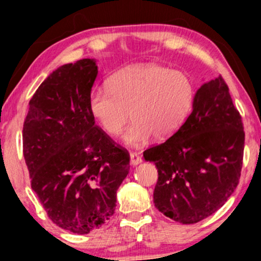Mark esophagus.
<instances>
[{
  "label": "esophagus",
  "mask_w": 261,
  "mask_h": 261,
  "mask_svg": "<svg viewBox=\"0 0 261 261\" xmlns=\"http://www.w3.org/2000/svg\"><path fill=\"white\" fill-rule=\"evenodd\" d=\"M130 158H131L130 162L133 166H137V164H140L141 162H142V157H141L139 153H136V152H131Z\"/></svg>",
  "instance_id": "34e87169"
}]
</instances>
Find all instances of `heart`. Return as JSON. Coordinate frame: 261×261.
Returning a JSON list of instances; mask_svg holds the SVG:
<instances>
[{
	"instance_id": "b5f03b06",
	"label": "heart",
	"mask_w": 261,
	"mask_h": 261,
	"mask_svg": "<svg viewBox=\"0 0 261 261\" xmlns=\"http://www.w3.org/2000/svg\"><path fill=\"white\" fill-rule=\"evenodd\" d=\"M195 89L180 71L161 65H133L109 77L107 88H95L88 95V109L109 136L122 131L131 116L133 124L124 140L142 146L154 136H172L187 120L194 106Z\"/></svg>"
}]
</instances>
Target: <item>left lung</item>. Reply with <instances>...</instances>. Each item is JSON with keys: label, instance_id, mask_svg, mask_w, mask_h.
<instances>
[{"label": "left lung", "instance_id": "obj_1", "mask_svg": "<svg viewBox=\"0 0 261 261\" xmlns=\"http://www.w3.org/2000/svg\"><path fill=\"white\" fill-rule=\"evenodd\" d=\"M244 136L222 76L203 83L180 128L143 152L158 170L155 207L182 224L199 222L222 207L241 178Z\"/></svg>", "mask_w": 261, "mask_h": 261}]
</instances>
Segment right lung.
I'll return each mask as SVG.
<instances>
[{
  "label": "right lung",
  "instance_id": "add662e5",
  "mask_svg": "<svg viewBox=\"0 0 261 261\" xmlns=\"http://www.w3.org/2000/svg\"><path fill=\"white\" fill-rule=\"evenodd\" d=\"M98 73L91 59L59 67L39 86L23 125L32 189L56 226L87 234L115 212L130 154L95 125L88 95Z\"/></svg>",
  "mask_w": 261,
  "mask_h": 261
}]
</instances>
